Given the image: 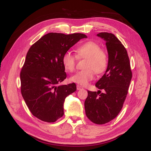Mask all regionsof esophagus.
Instances as JSON below:
<instances>
[{"mask_svg":"<svg viewBox=\"0 0 151 151\" xmlns=\"http://www.w3.org/2000/svg\"><path fill=\"white\" fill-rule=\"evenodd\" d=\"M76 88H77V90H81V89H83V87H82V86H79V85H77Z\"/></svg>","mask_w":151,"mask_h":151,"instance_id":"1","label":"esophagus"}]
</instances>
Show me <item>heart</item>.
<instances>
[{
  "label": "heart",
  "mask_w": 151,
  "mask_h": 151,
  "mask_svg": "<svg viewBox=\"0 0 151 151\" xmlns=\"http://www.w3.org/2000/svg\"><path fill=\"white\" fill-rule=\"evenodd\" d=\"M76 56L68 52L63 56V64L65 70L73 72L75 69L77 58L86 59L82 70L76 72L71 77V81L81 86H86L93 79L94 72L96 74H102L109 65V57L97 42L87 41L76 48Z\"/></svg>",
  "instance_id": "heart-1"
}]
</instances>
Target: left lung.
Wrapping results in <instances>:
<instances>
[{
  "label": "left lung",
  "mask_w": 151,
  "mask_h": 151,
  "mask_svg": "<svg viewBox=\"0 0 151 151\" xmlns=\"http://www.w3.org/2000/svg\"><path fill=\"white\" fill-rule=\"evenodd\" d=\"M109 53V65L104 75L96 83L100 90L88 91L85 101L87 118L96 124H104L115 119L121 111L132 78L127 50L114 34L101 32Z\"/></svg>",
  "instance_id": "obj_1"
}]
</instances>
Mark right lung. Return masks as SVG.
<instances>
[{
  "instance_id": "1",
  "label": "right lung",
  "mask_w": 151,
  "mask_h": 151,
  "mask_svg": "<svg viewBox=\"0 0 151 151\" xmlns=\"http://www.w3.org/2000/svg\"><path fill=\"white\" fill-rule=\"evenodd\" d=\"M87 36L50 32L34 43L20 72L21 93L31 114L47 122L64 115L65 98L76 90L75 83L58 86L66 78L63 56Z\"/></svg>"
}]
</instances>
